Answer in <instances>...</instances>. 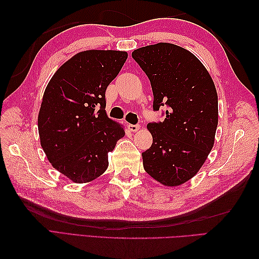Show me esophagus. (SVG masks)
I'll list each match as a JSON object with an SVG mask.
<instances>
[{"label":"esophagus","mask_w":259,"mask_h":259,"mask_svg":"<svg viewBox=\"0 0 259 259\" xmlns=\"http://www.w3.org/2000/svg\"><path fill=\"white\" fill-rule=\"evenodd\" d=\"M128 129L130 131H133V133H137L140 129V125L139 124H128Z\"/></svg>","instance_id":"esophagus-1"}]
</instances>
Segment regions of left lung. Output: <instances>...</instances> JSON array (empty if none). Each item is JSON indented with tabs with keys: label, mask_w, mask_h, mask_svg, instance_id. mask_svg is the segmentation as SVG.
I'll return each mask as SVG.
<instances>
[{
	"label": "left lung",
	"mask_w": 259,
	"mask_h": 259,
	"mask_svg": "<svg viewBox=\"0 0 259 259\" xmlns=\"http://www.w3.org/2000/svg\"><path fill=\"white\" fill-rule=\"evenodd\" d=\"M133 58L150 80L153 110L167 107L162 122L147 125L152 145L142 152L144 168L164 186H180L199 171L213 147L216 88L199 60L171 43L137 49Z\"/></svg>",
	"instance_id": "left-lung-1"
}]
</instances>
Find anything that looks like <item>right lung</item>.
I'll use <instances>...</instances> for the list:
<instances>
[{"label": "right lung", "instance_id": "add662e5", "mask_svg": "<svg viewBox=\"0 0 259 259\" xmlns=\"http://www.w3.org/2000/svg\"><path fill=\"white\" fill-rule=\"evenodd\" d=\"M126 58L124 51H82L46 88L37 117L41 147L53 168L73 183H90L106 171L108 153L124 136L106 113V90Z\"/></svg>", "mask_w": 259, "mask_h": 259}]
</instances>
